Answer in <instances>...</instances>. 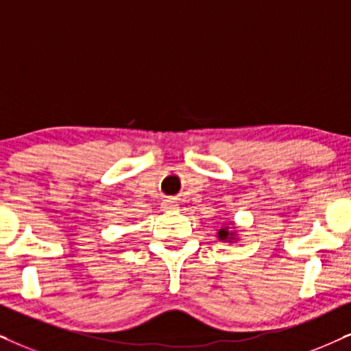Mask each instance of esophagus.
I'll list each match as a JSON object with an SVG mask.
<instances>
[{"instance_id": "obj_1", "label": "esophagus", "mask_w": 351, "mask_h": 351, "mask_svg": "<svg viewBox=\"0 0 351 351\" xmlns=\"http://www.w3.org/2000/svg\"><path fill=\"white\" fill-rule=\"evenodd\" d=\"M162 207H163V210H176V208H178V201L173 197H167V199H163Z\"/></svg>"}]
</instances>
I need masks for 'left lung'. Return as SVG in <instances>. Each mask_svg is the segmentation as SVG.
I'll use <instances>...</instances> for the list:
<instances>
[{
    "label": "left lung",
    "instance_id": "obj_1",
    "mask_svg": "<svg viewBox=\"0 0 351 351\" xmlns=\"http://www.w3.org/2000/svg\"><path fill=\"white\" fill-rule=\"evenodd\" d=\"M219 238H220V239H232L233 234L228 233L227 228H221L220 232H219Z\"/></svg>",
    "mask_w": 351,
    "mask_h": 351
}]
</instances>
